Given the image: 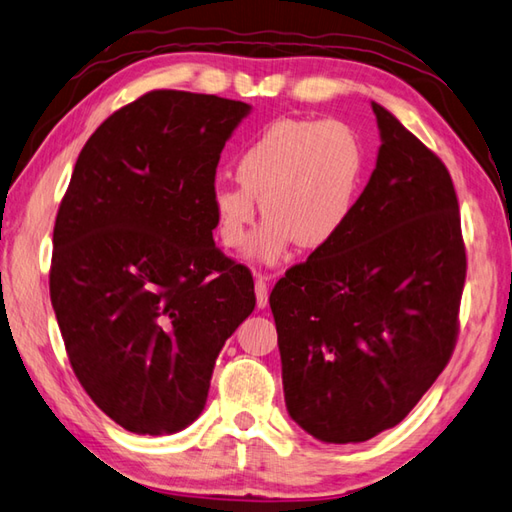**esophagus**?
Wrapping results in <instances>:
<instances>
[{
  "label": "esophagus",
  "instance_id": "obj_1",
  "mask_svg": "<svg viewBox=\"0 0 512 512\" xmlns=\"http://www.w3.org/2000/svg\"><path fill=\"white\" fill-rule=\"evenodd\" d=\"M255 295H257V308H266V303H268V277L255 275Z\"/></svg>",
  "mask_w": 512,
  "mask_h": 512
}]
</instances>
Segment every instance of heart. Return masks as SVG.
I'll return each instance as SVG.
<instances>
[{
    "label": "heart",
    "instance_id": "b5f03b06",
    "mask_svg": "<svg viewBox=\"0 0 512 512\" xmlns=\"http://www.w3.org/2000/svg\"><path fill=\"white\" fill-rule=\"evenodd\" d=\"M237 182H217L211 202L226 248L246 242L257 200L268 220L250 253L273 264L292 244L328 246L354 211L363 178V147L334 118L286 116L268 123L237 156Z\"/></svg>",
    "mask_w": 512,
    "mask_h": 512
}]
</instances>
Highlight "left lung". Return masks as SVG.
<instances>
[{
  "label": "left lung",
  "mask_w": 512,
  "mask_h": 512,
  "mask_svg": "<svg viewBox=\"0 0 512 512\" xmlns=\"http://www.w3.org/2000/svg\"><path fill=\"white\" fill-rule=\"evenodd\" d=\"M372 110L383 145L350 220L270 292L290 418L334 444L396 427L436 383L466 279L449 169L385 107Z\"/></svg>",
  "instance_id": "obj_1"
}]
</instances>
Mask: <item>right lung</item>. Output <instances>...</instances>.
I'll return each instance as SVG.
<instances>
[{"mask_svg": "<svg viewBox=\"0 0 512 512\" xmlns=\"http://www.w3.org/2000/svg\"><path fill=\"white\" fill-rule=\"evenodd\" d=\"M242 101L147 92L76 160L52 233L50 299L81 387L132 433L200 416L215 358L255 310L253 275L213 242L211 195Z\"/></svg>", "mask_w": 512, "mask_h": 512, "instance_id": "right-lung-1", "label": "right lung"}]
</instances>
